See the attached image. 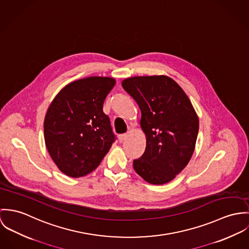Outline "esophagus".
Here are the masks:
<instances>
[{
    "label": "esophagus",
    "instance_id": "1",
    "mask_svg": "<svg viewBox=\"0 0 249 249\" xmlns=\"http://www.w3.org/2000/svg\"><path fill=\"white\" fill-rule=\"evenodd\" d=\"M127 138H128V136H127L126 134L119 135V136H118V140H119V142H120V143H122L123 141H125V140L127 139Z\"/></svg>",
    "mask_w": 249,
    "mask_h": 249
}]
</instances>
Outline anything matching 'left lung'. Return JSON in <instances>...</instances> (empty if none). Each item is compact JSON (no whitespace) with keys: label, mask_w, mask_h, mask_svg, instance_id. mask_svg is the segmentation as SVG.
I'll list each match as a JSON object with an SVG mask.
<instances>
[{"label":"left lung","mask_w":249,"mask_h":249,"mask_svg":"<svg viewBox=\"0 0 249 249\" xmlns=\"http://www.w3.org/2000/svg\"><path fill=\"white\" fill-rule=\"evenodd\" d=\"M121 84L138 103L140 127L146 136L145 152L134 160V169L151 184L167 183L192 158L197 114L184 90L169 76H134Z\"/></svg>","instance_id":"left-lung-1"}]
</instances>
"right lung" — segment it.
Wrapping results in <instances>:
<instances>
[{
  "label": "right lung",
  "mask_w": 249,
  "mask_h": 249,
  "mask_svg": "<svg viewBox=\"0 0 249 249\" xmlns=\"http://www.w3.org/2000/svg\"><path fill=\"white\" fill-rule=\"evenodd\" d=\"M115 79L89 76L66 85L44 121L45 143L58 169L71 178L96 169L114 141L103 103Z\"/></svg>",
  "instance_id": "obj_1"
}]
</instances>
